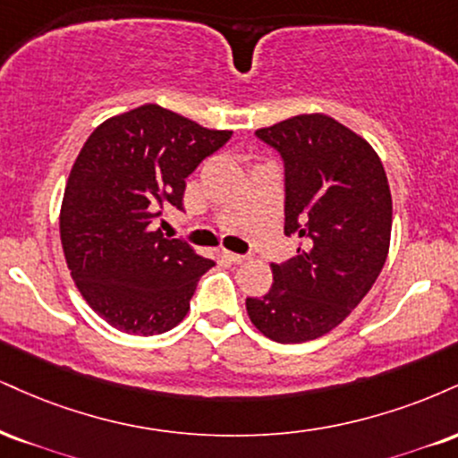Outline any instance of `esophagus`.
<instances>
[{"mask_svg": "<svg viewBox=\"0 0 458 458\" xmlns=\"http://www.w3.org/2000/svg\"><path fill=\"white\" fill-rule=\"evenodd\" d=\"M224 256L228 258V260L233 264H241V262L247 260V256H243V253H234V251H224Z\"/></svg>", "mask_w": 458, "mask_h": 458, "instance_id": "obj_1", "label": "esophagus"}]
</instances>
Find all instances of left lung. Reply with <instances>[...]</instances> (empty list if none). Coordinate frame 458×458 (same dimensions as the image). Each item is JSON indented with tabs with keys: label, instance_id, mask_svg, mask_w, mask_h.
<instances>
[{
	"label": "left lung",
	"instance_id": "1",
	"mask_svg": "<svg viewBox=\"0 0 458 458\" xmlns=\"http://www.w3.org/2000/svg\"><path fill=\"white\" fill-rule=\"evenodd\" d=\"M284 162V234L296 256L271 264L273 285L245 301L253 327L279 344L322 337L367 296L388 256L393 200L367 140L327 114L258 130Z\"/></svg>",
	"mask_w": 458,
	"mask_h": 458
}]
</instances>
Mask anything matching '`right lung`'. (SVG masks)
<instances>
[{
	"instance_id": "1",
	"label": "right lung",
	"mask_w": 458,
	"mask_h": 458,
	"mask_svg": "<svg viewBox=\"0 0 458 458\" xmlns=\"http://www.w3.org/2000/svg\"><path fill=\"white\" fill-rule=\"evenodd\" d=\"M230 136L145 104L104 121L82 145L59 233L72 279L110 327L147 337L185 318L215 262L153 222L168 205L183 211L185 179Z\"/></svg>"
}]
</instances>
